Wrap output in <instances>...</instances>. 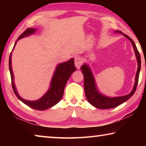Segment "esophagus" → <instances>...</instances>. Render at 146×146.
I'll list each match as a JSON object with an SVG mask.
<instances>
[{
    "instance_id": "1",
    "label": "esophagus",
    "mask_w": 146,
    "mask_h": 146,
    "mask_svg": "<svg viewBox=\"0 0 146 146\" xmlns=\"http://www.w3.org/2000/svg\"><path fill=\"white\" fill-rule=\"evenodd\" d=\"M75 64L76 68L77 69H79L81 67L82 64V60L80 56H76V57L75 58Z\"/></svg>"
}]
</instances>
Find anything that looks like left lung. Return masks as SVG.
Listing matches in <instances>:
<instances>
[{"instance_id": "obj_1", "label": "left lung", "mask_w": 146, "mask_h": 146, "mask_svg": "<svg viewBox=\"0 0 146 146\" xmlns=\"http://www.w3.org/2000/svg\"><path fill=\"white\" fill-rule=\"evenodd\" d=\"M115 32H119L122 33V32L119 31H116ZM123 35L127 38L132 43V45L134 48L135 53L136 56H137V62H138V69L136 74L135 77V84L134 85L133 90L129 94L127 95L122 96V97L110 98L107 97L106 96H104L98 92L97 88H96V84L95 82V79L93 76L92 73L91 72L90 68L88 67V65L84 64V65L80 68L82 70V73H83L84 78V91L86 97L87 98V100L91 105L94 107L97 108L98 109H111L117 107L122 103L125 102L129 98L132 97L133 94L135 93L136 89L137 87L138 82V77H139V73L140 71V67H141V58H140V53L138 52L137 46L133 40L129 36L127 35L123 34Z\"/></svg>"}]
</instances>
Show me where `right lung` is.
<instances>
[{
	"mask_svg": "<svg viewBox=\"0 0 146 146\" xmlns=\"http://www.w3.org/2000/svg\"><path fill=\"white\" fill-rule=\"evenodd\" d=\"M36 29L34 28H28L24 31L21 35L19 36L17 40H19L24 36H27L29 35L33 34L35 33ZM17 42L15 44L14 47L15 46ZM13 47V48H14ZM11 55H9V68L10 71L11 78V85L13 88V90L17 97L20 100H21L23 103L25 104L29 107H30L36 110H45L49 108L53 107V106L56 104L59 101H60L64 95V90L65 86L67 83L69 78L70 77L71 74L73 71L76 70V68L74 64V59L71 58L70 60L66 62L60 64L56 67V70L54 73L52 78V80L51 82V87L45 95L42 97L38 100L36 101H29L24 100L19 95L18 93L16 90L15 86L14 85L13 82V75L11 69Z\"/></svg>",
	"mask_w": 146,
	"mask_h": 146,
	"instance_id": "add662e5",
	"label": "right lung"
}]
</instances>
